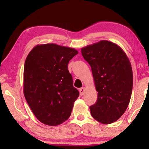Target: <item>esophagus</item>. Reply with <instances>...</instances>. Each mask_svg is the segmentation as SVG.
I'll list each match as a JSON object with an SVG mask.
<instances>
[{
    "label": "esophagus",
    "instance_id": "esophagus-1",
    "mask_svg": "<svg viewBox=\"0 0 149 149\" xmlns=\"http://www.w3.org/2000/svg\"><path fill=\"white\" fill-rule=\"evenodd\" d=\"M84 91H85V88L82 87V88H80L79 92H80L81 95H83L84 94Z\"/></svg>",
    "mask_w": 149,
    "mask_h": 149
}]
</instances>
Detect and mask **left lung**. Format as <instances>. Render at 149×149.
<instances>
[{"label": "left lung", "instance_id": "left-lung-1", "mask_svg": "<svg viewBox=\"0 0 149 149\" xmlns=\"http://www.w3.org/2000/svg\"><path fill=\"white\" fill-rule=\"evenodd\" d=\"M91 68L98 92L90 107L93 118L104 124L116 121L125 113L131 97L133 76L131 63L121 47L107 40L81 49Z\"/></svg>", "mask_w": 149, "mask_h": 149}]
</instances>
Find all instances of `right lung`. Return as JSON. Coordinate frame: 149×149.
<instances>
[{
    "label": "right lung",
    "instance_id": "obj_1",
    "mask_svg": "<svg viewBox=\"0 0 149 149\" xmlns=\"http://www.w3.org/2000/svg\"><path fill=\"white\" fill-rule=\"evenodd\" d=\"M77 50L54 43L38 45L27 56L24 69V93L37 119L56 126L71 115L79 96L68 70Z\"/></svg>",
    "mask_w": 149,
    "mask_h": 149
}]
</instances>
